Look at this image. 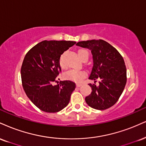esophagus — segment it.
Segmentation results:
<instances>
[{
	"label": "esophagus",
	"instance_id": "34e87169",
	"mask_svg": "<svg viewBox=\"0 0 146 146\" xmlns=\"http://www.w3.org/2000/svg\"><path fill=\"white\" fill-rule=\"evenodd\" d=\"M76 86H77V87H80V86H81V84H77Z\"/></svg>",
	"mask_w": 146,
	"mask_h": 146
}]
</instances>
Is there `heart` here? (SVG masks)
I'll return each instance as SVG.
<instances>
[{
	"label": "heart",
	"instance_id": "heart-1",
	"mask_svg": "<svg viewBox=\"0 0 146 146\" xmlns=\"http://www.w3.org/2000/svg\"><path fill=\"white\" fill-rule=\"evenodd\" d=\"M79 56L82 60L84 59L88 58V52L85 50H80L78 52ZM59 64L60 66L62 68H64L65 66V62L64 61V58H63V54L60 56L59 58ZM86 72L84 71H80V70H76V69H71L69 71L65 73L64 74V78L66 80L74 81L76 82H80L82 81L84 77L86 76Z\"/></svg>",
	"mask_w": 146,
	"mask_h": 146
}]
</instances>
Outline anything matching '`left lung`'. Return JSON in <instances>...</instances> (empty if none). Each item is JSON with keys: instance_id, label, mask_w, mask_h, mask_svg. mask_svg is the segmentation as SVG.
<instances>
[{"instance_id": "1", "label": "left lung", "mask_w": 146, "mask_h": 146, "mask_svg": "<svg viewBox=\"0 0 146 146\" xmlns=\"http://www.w3.org/2000/svg\"><path fill=\"white\" fill-rule=\"evenodd\" d=\"M77 45L91 51L93 66L89 79L92 92L85 98L89 106L98 110L111 108L119 99L126 83V68L124 59L115 47L103 40L80 41ZM99 80V85L95 84Z\"/></svg>"}]
</instances>
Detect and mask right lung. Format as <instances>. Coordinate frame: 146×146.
<instances>
[{
	"label": "right lung",
	"mask_w": 146,
	"mask_h": 146,
	"mask_svg": "<svg viewBox=\"0 0 146 146\" xmlns=\"http://www.w3.org/2000/svg\"><path fill=\"white\" fill-rule=\"evenodd\" d=\"M76 43L71 41H43L26 54L21 68L23 88L35 106L47 113L58 112L67 106L75 84L56 82L61 71L60 56Z\"/></svg>",
	"instance_id": "add662e5"
}]
</instances>
